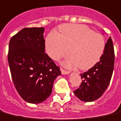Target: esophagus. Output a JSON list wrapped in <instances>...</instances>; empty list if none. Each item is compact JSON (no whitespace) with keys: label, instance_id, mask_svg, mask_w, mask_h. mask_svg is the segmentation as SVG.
<instances>
[{"label":"esophagus","instance_id":"esophagus-1","mask_svg":"<svg viewBox=\"0 0 121 121\" xmlns=\"http://www.w3.org/2000/svg\"><path fill=\"white\" fill-rule=\"evenodd\" d=\"M61 70V72L63 74H69L70 73L69 71H68V70H64L62 68H60Z\"/></svg>","mask_w":121,"mask_h":121}]
</instances>
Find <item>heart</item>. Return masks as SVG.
Masks as SVG:
<instances>
[{
	"label": "heart",
	"instance_id": "b5f03b06",
	"mask_svg": "<svg viewBox=\"0 0 121 121\" xmlns=\"http://www.w3.org/2000/svg\"><path fill=\"white\" fill-rule=\"evenodd\" d=\"M60 31V34L50 33L46 38V51L52 59L59 60L68 56L70 48L72 56L63 63L67 67L78 66L86 70L100 60L106 45L100 33L81 24H64Z\"/></svg>",
	"mask_w": 121,
	"mask_h": 121
}]
</instances>
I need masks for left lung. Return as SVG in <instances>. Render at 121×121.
<instances>
[{
	"label": "left lung",
	"mask_w": 121,
	"mask_h": 121,
	"mask_svg": "<svg viewBox=\"0 0 121 121\" xmlns=\"http://www.w3.org/2000/svg\"><path fill=\"white\" fill-rule=\"evenodd\" d=\"M114 60L113 45L110 37L99 61L86 72L81 74L82 83L78 89L74 90V94L80 100L85 102L93 101L101 97L110 82Z\"/></svg>",
	"instance_id": "1"
}]
</instances>
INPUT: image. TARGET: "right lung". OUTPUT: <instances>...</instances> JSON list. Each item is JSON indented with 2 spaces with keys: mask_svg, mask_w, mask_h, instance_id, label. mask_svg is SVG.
Wrapping results in <instances>:
<instances>
[{
  "mask_svg": "<svg viewBox=\"0 0 121 121\" xmlns=\"http://www.w3.org/2000/svg\"><path fill=\"white\" fill-rule=\"evenodd\" d=\"M43 32V27H26L9 43L8 60L13 84L20 97L30 103L46 100L61 74L60 67L45 53Z\"/></svg>",
  "mask_w": 121,
  "mask_h": 121,
  "instance_id": "right-lung-1",
  "label": "right lung"
}]
</instances>
